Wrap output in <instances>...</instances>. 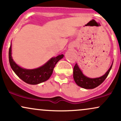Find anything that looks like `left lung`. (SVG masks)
I'll return each instance as SVG.
<instances>
[{
  "label": "left lung",
  "instance_id": "8db88e82",
  "mask_svg": "<svg viewBox=\"0 0 121 121\" xmlns=\"http://www.w3.org/2000/svg\"><path fill=\"white\" fill-rule=\"evenodd\" d=\"M112 65H113V63L109 70L106 72V73L104 76L98 77V78H91L84 75L82 72L79 68L78 65L76 64L74 66V68H73V78H74V81L76 82V84L79 86L84 89H94L101 85L105 81L112 69Z\"/></svg>",
  "mask_w": 121,
  "mask_h": 121
}]
</instances>
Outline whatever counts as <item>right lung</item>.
Masks as SVG:
<instances>
[{
	"mask_svg": "<svg viewBox=\"0 0 121 121\" xmlns=\"http://www.w3.org/2000/svg\"><path fill=\"white\" fill-rule=\"evenodd\" d=\"M11 45L9 49V61L11 67L18 77L25 82L30 85H36L47 81L50 78L53 68L63 55L52 57L44 65L36 69H27L22 68L15 63L11 56Z\"/></svg>",
	"mask_w": 121,
	"mask_h": 121,
	"instance_id": "1",
	"label": "right lung"
}]
</instances>
